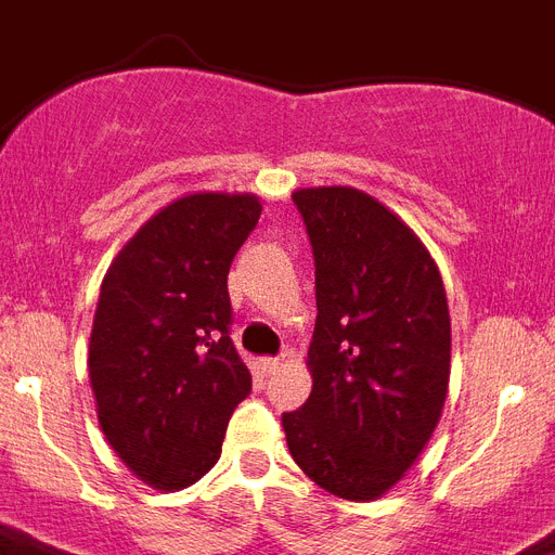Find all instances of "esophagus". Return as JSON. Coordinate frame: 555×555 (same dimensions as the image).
<instances>
[{
	"mask_svg": "<svg viewBox=\"0 0 555 555\" xmlns=\"http://www.w3.org/2000/svg\"><path fill=\"white\" fill-rule=\"evenodd\" d=\"M288 357H292V351H286V354H283V357H263V360H260V363H258V369L263 371V374H267V377H269V374H274V371L281 369L283 360H288Z\"/></svg>",
	"mask_w": 555,
	"mask_h": 555,
	"instance_id": "esophagus-1",
	"label": "esophagus"
}]
</instances>
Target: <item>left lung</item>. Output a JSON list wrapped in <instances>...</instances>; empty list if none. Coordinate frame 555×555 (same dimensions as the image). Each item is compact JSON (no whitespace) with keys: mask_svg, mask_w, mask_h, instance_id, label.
<instances>
[{"mask_svg":"<svg viewBox=\"0 0 555 555\" xmlns=\"http://www.w3.org/2000/svg\"><path fill=\"white\" fill-rule=\"evenodd\" d=\"M314 251L311 393L283 414L297 468L332 496L374 502L434 437L451 379V314L428 246L354 186L292 192Z\"/></svg>","mask_w":555,"mask_h":555,"instance_id":"1","label":"left lung"}]
</instances>
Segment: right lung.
<instances>
[{"instance_id": "obj_1", "label": "right lung", "mask_w": 555, "mask_h": 555, "mask_svg": "<svg viewBox=\"0 0 555 555\" xmlns=\"http://www.w3.org/2000/svg\"><path fill=\"white\" fill-rule=\"evenodd\" d=\"M260 209L251 192H186L141 223L104 274L87 349L95 416L153 491L209 474L251 391L229 340L227 274Z\"/></svg>"}]
</instances>
